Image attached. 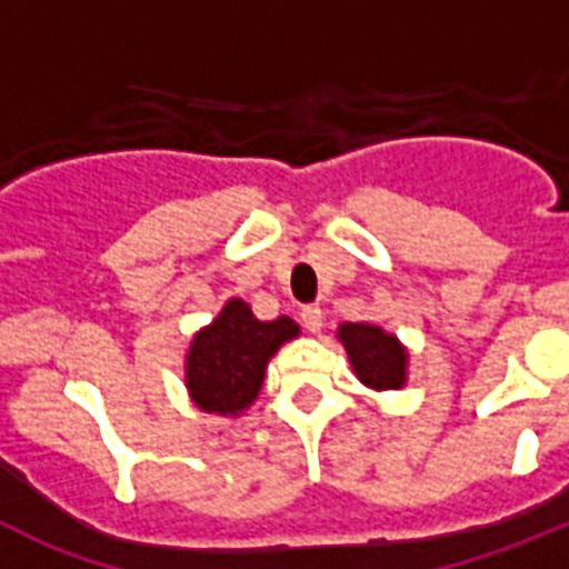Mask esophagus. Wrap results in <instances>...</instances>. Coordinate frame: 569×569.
<instances>
[{
    "instance_id": "1",
    "label": "esophagus",
    "mask_w": 569,
    "mask_h": 569,
    "mask_svg": "<svg viewBox=\"0 0 569 569\" xmlns=\"http://www.w3.org/2000/svg\"><path fill=\"white\" fill-rule=\"evenodd\" d=\"M301 321H305V328H308L310 333H319L325 313H321V308H316V305H308V308H301Z\"/></svg>"
}]
</instances>
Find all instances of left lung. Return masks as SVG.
<instances>
[{
	"label": "left lung",
	"instance_id": "left-lung-1",
	"mask_svg": "<svg viewBox=\"0 0 569 569\" xmlns=\"http://www.w3.org/2000/svg\"><path fill=\"white\" fill-rule=\"evenodd\" d=\"M336 339L345 345L356 379L365 387L385 393V390H401L407 385L410 353L396 333H387L385 328L370 321H345L336 330Z\"/></svg>",
	"mask_w": 569,
	"mask_h": 569
}]
</instances>
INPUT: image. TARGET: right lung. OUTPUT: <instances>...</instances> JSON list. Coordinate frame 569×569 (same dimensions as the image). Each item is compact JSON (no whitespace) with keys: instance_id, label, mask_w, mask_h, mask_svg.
<instances>
[{"instance_id":"right-lung-1","label":"right lung","mask_w":569,"mask_h":569,"mask_svg":"<svg viewBox=\"0 0 569 569\" xmlns=\"http://www.w3.org/2000/svg\"><path fill=\"white\" fill-rule=\"evenodd\" d=\"M301 328L290 316L256 319L244 299H228L210 325L196 330L184 356V387L199 410L239 419L264 385V370Z\"/></svg>"}]
</instances>
